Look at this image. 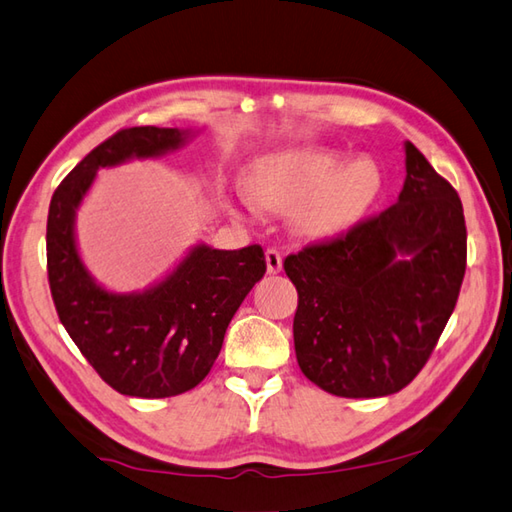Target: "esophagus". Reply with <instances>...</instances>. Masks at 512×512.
Returning a JSON list of instances; mask_svg holds the SVG:
<instances>
[{"mask_svg":"<svg viewBox=\"0 0 512 512\" xmlns=\"http://www.w3.org/2000/svg\"><path fill=\"white\" fill-rule=\"evenodd\" d=\"M282 253L277 248H268L266 250V270L270 275H277L282 270Z\"/></svg>","mask_w":512,"mask_h":512,"instance_id":"1","label":"esophagus"}]
</instances>
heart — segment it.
Here are the masks:
<instances>
[{
	"mask_svg": "<svg viewBox=\"0 0 512 512\" xmlns=\"http://www.w3.org/2000/svg\"><path fill=\"white\" fill-rule=\"evenodd\" d=\"M250 189L237 190L239 204L293 210L299 235L330 239L348 233L384 193V170L375 157L328 146H297L259 157Z\"/></svg>",
	"mask_w": 512,
	"mask_h": 512,
	"instance_id": "b5f03b06",
	"label": "heart"
}]
</instances>
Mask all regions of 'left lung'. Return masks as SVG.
Returning a JSON list of instances; mask_svg holds the SVG:
<instances>
[{"mask_svg": "<svg viewBox=\"0 0 512 512\" xmlns=\"http://www.w3.org/2000/svg\"><path fill=\"white\" fill-rule=\"evenodd\" d=\"M404 153L395 206L284 259L299 293L297 364L330 395L384 397L413 382L462 288V202L413 144Z\"/></svg>", "mask_w": 512, "mask_h": 512, "instance_id": "8db88e82", "label": "left lung"}]
</instances>
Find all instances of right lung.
Returning <instances> with one entry per match:
<instances>
[{
    "label": "right lung",
    "mask_w": 512,
    "mask_h": 512,
    "mask_svg": "<svg viewBox=\"0 0 512 512\" xmlns=\"http://www.w3.org/2000/svg\"><path fill=\"white\" fill-rule=\"evenodd\" d=\"M190 128L135 126L115 133L57 186L48 208V282L59 322L99 377L144 399L182 395L210 373L239 304L266 273L262 246L195 244L144 290L117 293L90 275L77 244V210L97 170L157 159L186 146Z\"/></svg>",
    "instance_id": "1"
}]
</instances>
